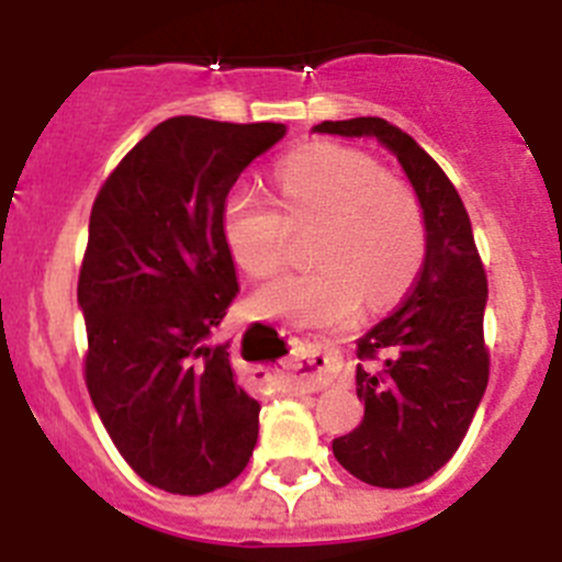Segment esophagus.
Listing matches in <instances>:
<instances>
[{
	"instance_id": "obj_1",
	"label": "esophagus",
	"mask_w": 562,
	"mask_h": 562,
	"mask_svg": "<svg viewBox=\"0 0 562 562\" xmlns=\"http://www.w3.org/2000/svg\"><path fill=\"white\" fill-rule=\"evenodd\" d=\"M337 351L329 342H315L306 349V355L295 362V374L292 382L304 391H321L331 382V371H335Z\"/></svg>"
}]
</instances>
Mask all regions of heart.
<instances>
[{"mask_svg": "<svg viewBox=\"0 0 562 562\" xmlns=\"http://www.w3.org/2000/svg\"><path fill=\"white\" fill-rule=\"evenodd\" d=\"M286 220L315 222V267L286 272L250 297L258 317L297 326H342L371 306L391 304L425 258V213L408 186L389 180L371 157L335 143H312L276 168ZM222 238L250 276L284 261V216L252 186H236L222 205Z\"/></svg>", "mask_w": 562, "mask_h": 562, "instance_id": "1", "label": "heart"}]
</instances>
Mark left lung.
I'll return each instance as SVG.
<instances>
[{
    "label": "left lung",
    "mask_w": 562,
    "mask_h": 562,
    "mask_svg": "<svg viewBox=\"0 0 562 562\" xmlns=\"http://www.w3.org/2000/svg\"><path fill=\"white\" fill-rule=\"evenodd\" d=\"M312 132L374 137L400 160L425 213V261L405 304L357 340L362 422L331 441L335 459L371 486L430 479L459 450L490 380L486 276L459 191L425 148L382 117L324 121Z\"/></svg>",
    "instance_id": "8db88e82"
}]
</instances>
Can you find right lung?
<instances>
[{"instance_id": "right-lung-1", "label": "right lung", "mask_w": 562, "mask_h": 562, "mask_svg": "<svg viewBox=\"0 0 562 562\" xmlns=\"http://www.w3.org/2000/svg\"><path fill=\"white\" fill-rule=\"evenodd\" d=\"M284 123L168 117L109 173L78 278L87 389L134 473L173 495L231 484L258 439V405L213 342L238 292L222 205Z\"/></svg>"}]
</instances>
